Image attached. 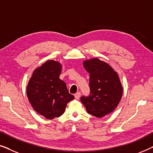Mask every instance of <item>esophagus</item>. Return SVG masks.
Here are the masks:
<instances>
[{"mask_svg": "<svg viewBox=\"0 0 153 153\" xmlns=\"http://www.w3.org/2000/svg\"><path fill=\"white\" fill-rule=\"evenodd\" d=\"M80 95H81V93L80 92H77L76 94H74V97L76 100H79V97H80Z\"/></svg>", "mask_w": 153, "mask_h": 153, "instance_id": "34e87169", "label": "esophagus"}]
</instances>
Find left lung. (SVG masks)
Returning <instances> with one entry per match:
<instances>
[{
	"label": "left lung",
	"instance_id": "1",
	"mask_svg": "<svg viewBox=\"0 0 153 153\" xmlns=\"http://www.w3.org/2000/svg\"><path fill=\"white\" fill-rule=\"evenodd\" d=\"M83 67L90 74L89 96L81 97L87 112L102 118L114 111L123 95V86L117 72L97 58L85 60Z\"/></svg>",
	"mask_w": 153,
	"mask_h": 153
}]
</instances>
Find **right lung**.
Listing matches in <instances>:
<instances>
[{
	"instance_id": "obj_1",
	"label": "right lung",
	"mask_w": 153,
	"mask_h": 153,
	"mask_svg": "<svg viewBox=\"0 0 153 153\" xmlns=\"http://www.w3.org/2000/svg\"><path fill=\"white\" fill-rule=\"evenodd\" d=\"M61 69L60 62L47 60L35 69L27 85V97L33 108L47 119L60 117L68 102L74 99L59 79Z\"/></svg>"
}]
</instances>
